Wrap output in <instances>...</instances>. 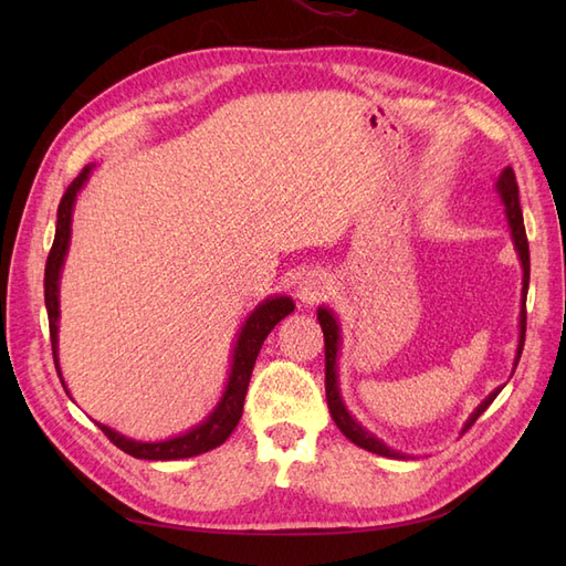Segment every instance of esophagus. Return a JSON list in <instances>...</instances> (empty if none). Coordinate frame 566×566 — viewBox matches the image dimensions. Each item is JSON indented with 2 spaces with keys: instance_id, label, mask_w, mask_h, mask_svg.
I'll return each instance as SVG.
<instances>
[{
  "instance_id": "esophagus-1",
  "label": "esophagus",
  "mask_w": 566,
  "mask_h": 566,
  "mask_svg": "<svg viewBox=\"0 0 566 566\" xmlns=\"http://www.w3.org/2000/svg\"><path fill=\"white\" fill-rule=\"evenodd\" d=\"M325 293H328V285H325L323 276H318V273H306L302 283L297 285V297L304 304H316L321 297H325Z\"/></svg>"
}]
</instances>
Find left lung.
Returning <instances> with one entry per match:
<instances>
[{"mask_svg": "<svg viewBox=\"0 0 566 566\" xmlns=\"http://www.w3.org/2000/svg\"><path fill=\"white\" fill-rule=\"evenodd\" d=\"M499 193L505 202V212L510 219V229H512V238H515V248L520 252V260L524 266V287H522V316H520V349H517V358H515V368L522 358V349H524V335H526V290H528V241H526V231H524V217H522V208H520V186L515 179V172H512V167H507L505 172L501 175L499 184ZM318 323H321V331H323V342H325V399H328V408H331V416L335 420V424L339 427V432L345 434L349 441H354L356 447H361L366 451H373L378 455H387V458H403V453L399 451H391L387 443H382L380 439H375L370 432H366L361 424H358L349 413L345 403L339 399V389H337V373H335V358H337V347H339V333H337V321L333 318V314L328 310H318ZM501 389L491 391L489 397L476 406L474 413L470 416L465 430L476 422V418L484 413V410L493 403V399L499 397ZM462 430V432H465Z\"/></svg>", "mask_w": 566, "mask_h": 566, "instance_id": "obj_1", "label": "left lung"}]
</instances>
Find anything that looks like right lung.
Returning a JSON list of instances; mask_svg holds the SVG:
<instances>
[{"mask_svg":"<svg viewBox=\"0 0 566 566\" xmlns=\"http://www.w3.org/2000/svg\"><path fill=\"white\" fill-rule=\"evenodd\" d=\"M92 167H84L82 172L65 188V193L59 202V219H56V235L54 245L49 250L46 266H44V304L49 314V335H51V352H54V364L59 370V354H56V321H59V276L63 266V256L67 250V241H71V217H73V205L75 196L87 181ZM295 304L290 297H273L266 300L262 306H256L252 316L245 321L241 337L235 342V354H233V366L229 375V385L224 391V399L219 401L214 413L198 424L196 430L186 432L181 437L156 441V443H142L132 441L123 434L113 432L111 427L98 424L101 432H104L119 451H125L134 458L142 460H179V458H191L200 455L205 451L217 449L219 443H224L229 434L235 430L238 420L243 416V403L250 385V375L256 361V354H260L266 335L273 331V325L281 323L287 314H293ZM63 382V380H61Z\"/></svg>","mask_w":566,"mask_h":566,"instance_id":"add662e5","label":"right lung"}]
</instances>
